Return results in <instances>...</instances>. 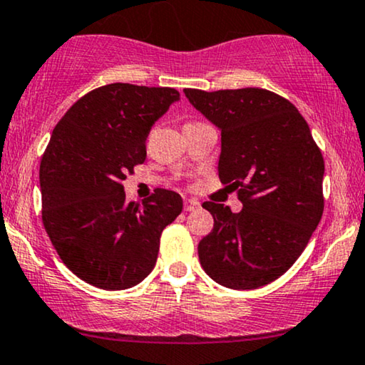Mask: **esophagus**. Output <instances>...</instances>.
<instances>
[{
  "instance_id": "obj_1",
  "label": "esophagus",
  "mask_w": 365,
  "mask_h": 365,
  "mask_svg": "<svg viewBox=\"0 0 365 365\" xmlns=\"http://www.w3.org/2000/svg\"><path fill=\"white\" fill-rule=\"evenodd\" d=\"M183 209H185L187 212L200 209V202H197L195 198H185V202H183Z\"/></svg>"
}]
</instances>
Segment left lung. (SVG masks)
<instances>
[{
	"label": "left lung",
	"mask_w": 365,
	"mask_h": 365,
	"mask_svg": "<svg viewBox=\"0 0 365 365\" xmlns=\"http://www.w3.org/2000/svg\"><path fill=\"white\" fill-rule=\"evenodd\" d=\"M183 92L220 129L219 178L242 202L237 214L217 202L202 204L214 229L198 242V259L225 288H259L293 266L320 222L324 156L305 118L274 92Z\"/></svg>",
	"instance_id": "left-lung-1"
}]
</instances>
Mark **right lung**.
<instances>
[{
  "instance_id": "right-lung-1",
  "label": "right lung",
  "mask_w": 365,
  "mask_h": 365,
  "mask_svg": "<svg viewBox=\"0 0 365 365\" xmlns=\"http://www.w3.org/2000/svg\"><path fill=\"white\" fill-rule=\"evenodd\" d=\"M178 99L172 87H98L50 136L40 161L43 227L63 264L96 288L141 283L155 267L161 232L182 212L172 190L156 188L135 204L123 187L146 160L151 126Z\"/></svg>"
}]
</instances>
